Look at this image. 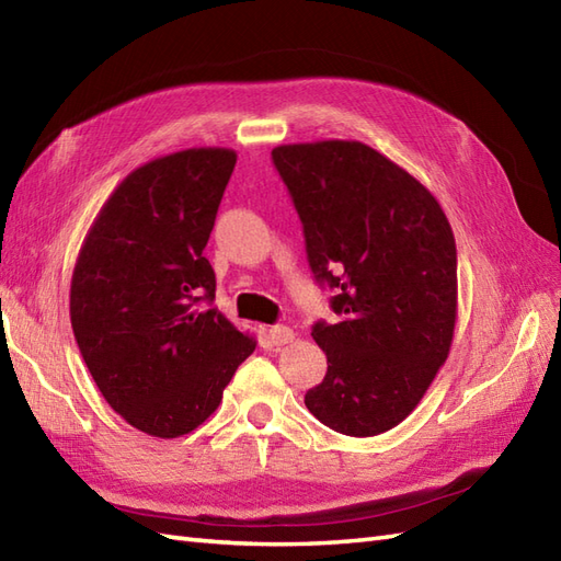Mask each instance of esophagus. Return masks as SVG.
Instances as JSON below:
<instances>
[{
	"label": "esophagus",
	"instance_id": "esophagus-1",
	"mask_svg": "<svg viewBox=\"0 0 561 561\" xmlns=\"http://www.w3.org/2000/svg\"><path fill=\"white\" fill-rule=\"evenodd\" d=\"M267 339H270V343H275V346H286V343H291L296 339V334H294V329H289V327L275 324V327L267 329Z\"/></svg>",
	"mask_w": 561,
	"mask_h": 561
}]
</instances>
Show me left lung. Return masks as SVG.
I'll use <instances>...</instances> for the list:
<instances>
[{"label":"left lung","mask_w":561,"mask_h":561,"mask_svg":"<svg viewBox=\"0 0 561 561\" xmlns=\"http://www.w3.org/2000/svg\"><path fill=\"white\" fill-rule=\"evenodd\" d=\"M304 222L314 279L334 289L336 324L318 322L327 353L306 408L346 436H379L420 405L450 353L457 249L436 196L377 149L353 139L272 149Z\"/></svg>","instance_id":"obj_1"}]
</instances>
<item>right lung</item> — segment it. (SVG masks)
Here are the masks:
<instances>
[{
  "label": "right lung",
  "mask_w": 561,
  "mask_h": 561,
  "mask_svg": "<svg viewBox=\"0 0 561 561\" xmlns=\"http://www.w3.org/2000/svg\"><path fill=\"white\" fill-rule=\"evenodd\" d=\"M237 163L194 147L139 165L94 218L70 279V324L106 403L144 434L178 438L218 410L255 339L218 308L204 249Z\"/></svg>",
  "instance_id": "add662e5"
}]
</instances>
